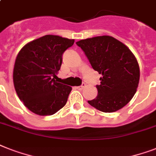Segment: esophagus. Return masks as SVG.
Returning a JSON list of instances; mask_svg holds the SVG:
<instances>
[{
    "instance_id": "obj_1",
    "label": "esophagus",
    "mask_w": 156,
    "mask_h": 156,
    "mask_svg": "<svg viewBox=\"0 0 156 156\" xmlns=\"http://www.w3.org/2000/svg\"><path fill=\"white\" fill-rule=\"evenodd\" d=\"M85 87H86L85 83H83V85L80 86V87H76V88H77L78 90H83V88Z\"/></svg>"
}]
</instances>
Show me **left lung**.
<instances>
[{
	"mask_svg": "<svg viewBox=\"0 0 156 156\" xmlns=\"http://www.w3.org/2000/svg\"><path fill=\"white\" fill-rule=\"evenodd\" d=\"M102 78L96 86L97 97L89 104L104 112H113L128 104L137 91L140 69L135 56L126 45L109 35L76 43Z\"/></svg>",
	"mask_w": 156,
	"mask_h": 156,
	"instance_id": "left-lung-1",
	"label": "left lung"
}]
</instances>
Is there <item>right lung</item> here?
Returning <instances> with one entry per match:
<instances>
[{"label":"right lung","instance_id":"obj_1","mask_svg":"<svg viewBox=\"0 0 156 156\" xmlns=\"http://www.w3.org/2000/svg\"><path fill=\"white\" fill-rule=\"evenodd\" d=\"M74 40L46 35L27 43L19 51L13 80L21 101L40 116H50L66 105L72 87L57 83L62 54Z\"/></svg>","mask_w":156,"mask_h":156}]
</instances>
